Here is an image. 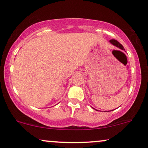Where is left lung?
<instances>
[{"mask_svg": "<svg viewBox=\"0 0 148 148\" xmlns=\"http://www.w3.org/2000/svg\"><path fill=\"white\" fill-rule=\"evenodd\" d=\"M110 43L111 44V45H113V46H115L116 47H118V48H119L120 49H121V50H125V49H124L123 46L121 45V44L120 43V42H118L117 40H111L109 41Z\"/></svg>", "mask_w": 148, "mask_h": 148, "instance_id": "1", "label": "left lung"}]
</instances>
